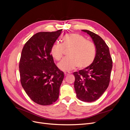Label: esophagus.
<instances>
[{
	"mask_svg": "<svg viewBox=\"0 0 130 130\" xmlns=\"http://www.w3.org/2000/svg\"><path fill=\"white\" fill-rule=\"evenodd\" d=\"M64 73V75L65 76H67V75H68L70 74V72H66Z\"/></svg>",
	"mask_w": 130,
	"mask_h": 130,
	"instance_id": "1",
	"label": "esophagus"
}]
</instances>
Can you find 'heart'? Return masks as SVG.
Returning a JSON list of instances; mask_svg holds the SVG:
<instances>
[{
    "instance_id": "heart-1",
    "label": "heart",
    "mask_w": 130,
    "mask_h": 130,
    "mask_svg": "<svg viewBox=\"0 0 130 130\" xmlns=\"http://www.w3.org/2000/svg\"><path fill=\"white\" fill-rule=\"evenodd\" d=\"M70 49L67 54V57L58 64L59 69L69 71L75 68L84 69L91 65L96 57V48L93 43L87 41L77 34H68L62 37V43H55L50 49L51 55L56 61L63 57L64 49Z\"/></svg>"
}]
</instances>
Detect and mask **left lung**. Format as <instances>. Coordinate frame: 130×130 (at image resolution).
I'll return each instance as SVG.
<instances>
[{
  "label": "left lung",
  "mask_w": 130,
  "mask_h": 130,
  "mask_svg": "<svg viewBox=\"0 0 130 130\" xmlns=\"http://www.w3.org/2000/svg\"><path fill=\"white\" fill-rule=\"evenodd\" d=\"M92 38L96 48V57L88 67L74 72V88L79 100L93 102L103 95L109 84L112 60L109 48L99 35L87 30H82Z\"/></svg>",
  "instance_id": "8db88e82"
}]
</instances>
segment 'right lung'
I'll return each instance as SVG.
<instances>
[{
  "label": "right lung",
  "mask_w": 130,
  "mask_h": 130,
  "mask_svg": "<svg viewBox=\"0 0 130 130\" xmlns=\"http://www.w3.org/2000/svg\"><path fill=\"white\" fill-rule=\"evenodd\" d=\"M62 31L35 34L22 49L19 65L21 84L39 105H51L58 98L64 73L54 63L50 49Z\"/></svg>",
  "instance_id": "add662e5"
}]
</instances>
